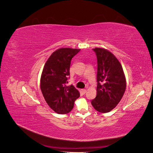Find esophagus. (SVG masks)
I'll list each match as a JSON object with an SVG mask.
<instances>
[{
	"instance_id": "obj_1",
	"label": "esophagus",
	"mask_w": 153,
	"mask_h": 153,
	"mask_svg": "<svg viewBox=\"0 0 153 153\" xmlns=\"http://www.w3.org/2000/svg\"><path fill=\"white\" fill-rule=\"evenodd\" d=\"M86 92H87V90H86V89H82V92L83 94H85Z\"/></svg>"
}]
</instances>
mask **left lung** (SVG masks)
Returning <instances> with one entry per match:
<instances>
[{
    "label": "left lung",
    "mask_w": 153,
    "mask_h": 153,
    "mask_svg": "<svg viewBox=\"0 0 153 153\" xmlns=\"http://www.w3.org/2000/svg\"><path fill=\"white\" fill-rule=\"evenodd\" d=\"M98 64L97 95L91 101L96 110L107 113L114 109L122 99L126 90V78L121 63L108 50L92 49Z\"/></svg>",
    "instance_id": "left-lung-1"
}]
</instances>
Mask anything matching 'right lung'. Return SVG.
Returning a JSON list of instances; mask_svg holds the SVG:
<instances>
[{"instance_id":"add662e5","label":"right lung","mask_w":153,"mask_h":153,"mask_svg":"<svg viewBox=\"0 0 153 153\" xmlns=\"http://www.w3.org/2000/svg\"><path fill=\"white\" fill-rule=\"evenodd\" d=\"M80 49L62 48L55 51L46 62L40 80V87L46 102L55 112L69 113L80 92L73 85L67 86L72 58Z\"/></svg>"}]
</instances>
